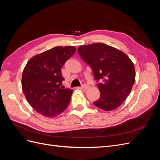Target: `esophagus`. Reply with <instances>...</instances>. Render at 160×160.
Masks as SVG:
<instances>
[{
	"label": "esophagus",
	"mask_w": 160,
	"mask_h": 160,
	"mask_svg": "<svg viewBox=\"0 0 160 160\" xmlns=\"http://www.w3.org/2000/svg\"><path fill=\"white\" fill-rule=\"evenodd\" d=\"M90 88V86L89 85H86V84H84V85H83L81 86V88L82 89H88L89 88Z\"/></svg>",
	"instance_id": "esophagus-1"
}]
</instances>
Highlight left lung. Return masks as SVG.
<instances>
[{"mask_svg": "<svg viewBox=\"0 0 160 160\" xmlns=\"http://www.w3.org/2000/svg\"><path fill=\"white\" fill-rule=\"evenodd\" d=\"M78 53L93 71L100 98L93 104L105 111L117 109L130 94L135 79L133 62L116 48L104 43L78 47Z\"/></svg>", "mask_w": 160, "mask_h": 160, "instance_id": "obj_1", "label": "left lung"}]
</instances>
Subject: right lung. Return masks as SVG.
Wrapping results in <instances>:
<instances>
[{"mask_svg":"<svg viewBox=\"0 0 160 160\" xmlns=\"http://www.w3.org/2000/svg\"><path fill=\"white\" fill-rule=\"evenodd\" d=\"M72 46L55 47L27 62L22 75V89L28 103L47 118L61 114L68 106L72 90L64 89L61 69L74 54Z\"/></svg>","mask_w":160,"mask_h":160,"instance_id":"1","label":"right lung"}]
</instances>
